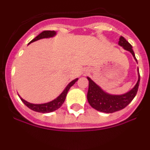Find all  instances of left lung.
Wrapping results in <instances>:
<instances>
[{"mask_svg":"<svg viewBox=\"0 0 150 150\" xmlns=\"http://www.w3.org/2000/svg\"><path fill=\"white\" fill-rule=\"evenodd\" d=\"M119 45L123 47L124 50L131 52L134 60L137 63V60L136 59L134 52L132 50V45L122 36L120 38ZM137 74H138V79L134 87L129 91L122 95H111L107 93L102 89L98 85H97L93 80H91L88 76H87L88 80L87 99L91 107L98 111L107 112V113H111L124 109L125 107H127L131 103L137 92L139 84H140V74L138 69H137Z\"/></svg>","mask_w":150,"mask_h":150,"instance_id":"obj_1","label":"left lung"}]
</instances>
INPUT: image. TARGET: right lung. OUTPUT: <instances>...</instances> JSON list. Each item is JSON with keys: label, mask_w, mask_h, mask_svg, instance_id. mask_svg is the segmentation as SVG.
Instances as JSON below:
<instances>
[{"label": "right lung", "mask_w": 150, "mask_h": 150, "mask_svg": "<svg viewBox=\"0 0 150 150\" xmlns=\"http://www.w3.org/2000/svg\"><path fill=\"white\" fill-rule=\"evenodd\" d=\"M55 35H56V32H55V30H44L43 32H41L39 35L37 36L35 38H34L28 44L33 43L34 41L38 40L43 39V38H53L54 36ZM77 80L78 78L72 80V81L65 87V88L64 89V91H62V93H61L59 96L57 97L56 98L51 100V101L50 102L45 103V104H31V103H29V102L26 101L25 100H24L23 98H22L20 97V95H18V96H19V98H20L21 100H22V101L23 102L24 104H25L28 108H30V110H32L39 112H53V111L56 110H58L59 108H60V107H62V105L63 104L64 100H65L66 96H67V92H68L69 89L71 88V87L73 85L76 83Z\"/></svg>", "instance_id": "add662e5"}]
</instances>
